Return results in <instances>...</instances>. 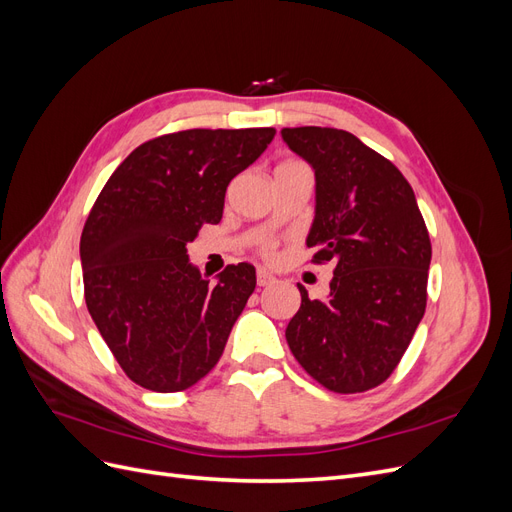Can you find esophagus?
Here are the masks:
<instances>
[{"label":"esophagus","instance_id":"esophagus-1","mask_svg":"<svg viewBox=\"0 0 512 512\" xmlns=\"http://www.w3.org/2000/svg\"><path fill=\"white\" fill-rule=\"evenodd\" d=\"M256 282H258V286H271V284L275 282V277H273V273H269L267 269H258Z\"/></svg>","mask_w":512,"mask_h":512}]
</instances>
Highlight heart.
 <instances>
[{"label": "heart", "instance_id": "b5f03b06", "mask_svg": "<svg viewBox=\"0 0 512 512\" xmlns=\"http://www.w3.org/2000/svg\"><path fill=\"white\" fill-rule=\"evenodd\" d=\"M260 254L265 256V258H273V256H275V245H273V241H262V243H260Z\"/></svg>", "mask_w": 512, "mask_h": 512}]
</instances>
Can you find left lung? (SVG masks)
<instances>
[{"label": "left lung", "instance_id": "1", "mask_svg": "<svg viewBox=\"0 0 512 512\" xmlns=\"http://www.w3.org/2000/svg\"><path fill=\"white\" fill-rule=\"evenodd\" d=\"M282 138L316 175L307 247L335 265L329 299L299 284L286 342L324 389L363 393L393 374L425 314L429 232L406 177L354 134L305 126Z\"/></svg>", "mask_w": 512, "mask_h": 512}]
</instances>
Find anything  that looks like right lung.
Listing matches in <instances>:
<instances>
[{"label": "right lung", "instance_id": "right-lung-1", "mask_svg": "<svg viewBox=\"0 0 512 512\" xmlns=\"http://www.w3.org/2000/svg\"><path fill=\"white\" fill-rule=\"evenodd\" d=\"M273 128L183 130L136 147L106 181L81 235L85 303L126 376L156 393L190 389L220 361L256 288L228 265L213 286L188 258L218 224L228 183L273 141Z\"/></svg>", "mask_w": 512, "mask_h": 512}]
</instances>
